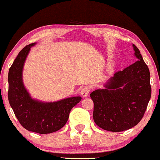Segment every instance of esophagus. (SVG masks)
<instances>
[{
  "instance_id": "esophagus-1",
  "label": "esophagus",
  "mask_w": 160,
  "mask_h": 160,
  "mask_svg": "<svg viewBox=\"0 0 160 160\" xmlns=\"http://www.w3.org/2000/svg\"><path fill=\"white\" fill-rule=\"evenodd\" d=\"M90 91H91V87L85 86L84 88H82V90H81L80 93L83 98H85L86 96H88V95Z\"/></svg>"
}]
</instances>
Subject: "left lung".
I'll list each match as a JSON object with an SVG mask.
<instances>
[{"mask_svg":"<svg viewBox=\"0 0 160 160\" xmlns=\"http://www.w3.org/2000/svg\"><path fill=\"white\" fill-rule=\"evenodd\" d=\"M138 60L118 71L104 85L90 94L93 120L98 127L121 132L136 126L143 118L152 94L150 72L138 48L132 44Z\"/></svg>","mask_w":160,"mask_h":160,"instance_id":"1","label":"left lung"}]
</instances>
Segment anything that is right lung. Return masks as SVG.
I'll return each mask as SVG.
<instances>
[{"label":"right lung","instance_id":"add662e5","mask_svg":"<svg viewBox=\"0 0 160 160\" xmlns=\"http://www.w3.org/2000/svg\"><path fill=\"white\" fill-rule=\"evenodd\" d=\"M26 46L19 53L8 71V102L22 127L40 134L56 132L64 127L71 109L81 101L80 96L55 102H41L32 99L22 81V70L30 48Z\"/></svg>","mask_w":160,"mask_h":160}]
</instances>
